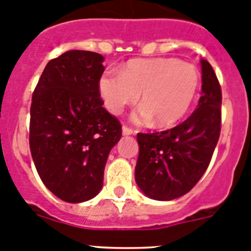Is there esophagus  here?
<instances>
[{
    "label": "esophagus",
    "instance_id": "34e87169",
    "mask_svg": "<svg viewBox=\"0 0 251 251\" xmlns=\"http://www.w3.org/2000/svg\"><path fill=\"white\" fill-rule=\"evenodd\" d=\"M134 134V130L130 127H127V126H123V135H125V136H128V135H132Z\"/></svg>",
    "mask_w": 251,
    "mask_h": 251
}]
</instances>
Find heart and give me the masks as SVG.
<instances>
[{
  "instance_id": "heart-1",
  "label": "heart",
  "mask_w": 251,
  "mask_h": 251,
  "mask_svg": "<svg viewBox=\"0 0 251 251\" xmlns=\"http://www.w3.org/2000/svg\"><path fill=\"white\" fill-rule=\"evenodd\" d=\"M200 86L196 67L174 57L132 58L120 74L106 71L99 80V92L111 114L120 115L126 106L139 100L136 123L171 127L190 111Z\"/></svg>"
}]
</instances>
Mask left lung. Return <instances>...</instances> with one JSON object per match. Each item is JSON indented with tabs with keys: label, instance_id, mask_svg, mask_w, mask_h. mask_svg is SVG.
Segmentation results:
<instances>
[{
	"label": "left lung",
	"instance_id": "left-lung-1",
	"mask_svg": "<svg viewBox=\"0 0 251 251\" xmlns=\"http://www.w3.org/2000/svg\"><path fill=\"white\" fill-rule=\"evenodd\" d=\"M201 98L189 119L170 130L137 134L135 180L148 198L169 201L201 179L220 136L221 89L211 65L201 60Z\"/></svg>",
	"mask_w": 251,
	"mask_h": 251
}]
</instances>
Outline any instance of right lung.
<instances>
[{"instance_id":"obj_1","label":"right lung","mask_w":251,"mask_h":251,"mask_svg":"<svg viewBox=\"0 0 251 251\" xmlns=\"http://www.w3.org/2000/svg\"><path fill=\"white\" fill-rule=\"evenodd\" d=\"M103 56L71 50L46 65L32 95L30 149L36 170L66 202L95 198L103 185L120 121L102 107L99 80Z\"/></svg>"}]
</instances>
